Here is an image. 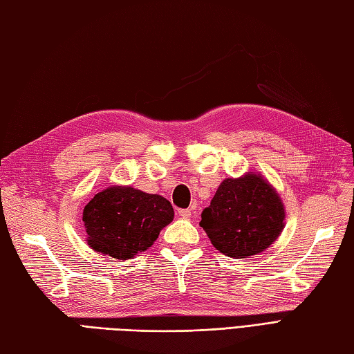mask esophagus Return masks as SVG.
<instances>
[{
    "label": "esophagus",
    "mask_w": 354,
    "mask_h": 354,
    "mask_svg": "<svg viewBox=\"0 0 354 354\" xmlns=\"http://www.w3.org/2000/svg\"><path fill=\"white\" fill-rule=\"evenodd\" d=\"M178 214L182 218L187 219V218H191V210H189V209H178Z\"/></svg>",
    "instance_id": "obj_1"
}]
</instances>
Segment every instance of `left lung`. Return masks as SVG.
Returning <instances> with one entry per match:
<instances>
[{
    "label": "left lung",
    "mask_w": 354,
    "mask_h": 354,
    "mask_svg": "<svg viewBox=\"0 0 354 354\" xmlns=\"http://www.w3.org/2000/svg\"><path fill=\"white\" fill-rule=\"evenodd\" d=\"M283 219L278 192L263 176L248 172L223 180L203 210L200 225L219 252L246 258L263 252L279 237Z\"/></svg>",
    "instance_id": "8db88e82"
}]
</instances>
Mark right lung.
I'll return each mask as SVG.
<instances>
[{"mask_svg":"<svg viewBox=\"0 0 354 354\" xmlns=\"http://www.w3.org/2000/svg\"><path fill=\"white\" fill-rule=\"evenodd\" d=\"M172 219L174 209L167 198L132 186L105 189L82 212L90 248L117 260H131L147 251Z\"/></svg>","mask_w":354,"mask_h":354,"instance_id":"obj_1","label":"right lung"}]
</instances>
